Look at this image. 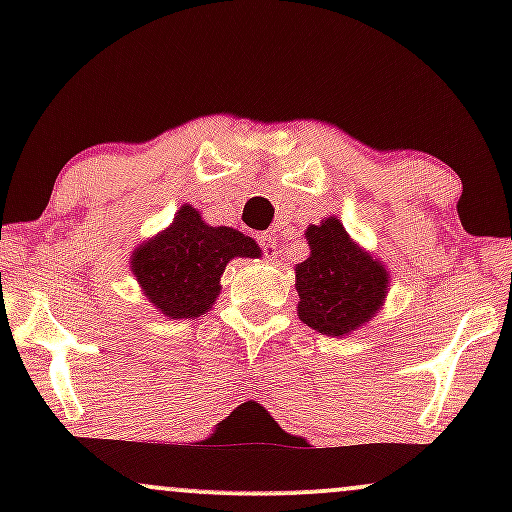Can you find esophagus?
<instances>
[{"instance_id": "34e87169", "label": "esophagus", "mask_w": 512, "mask_h": 512, "mask_svg": "<svg viewBox=\"0 0 512 512\" xmlns=\"http://www.w3.org/2000/svg\"><path fill=\"white\" fill-rule=\"evenodd\" d=\"M260 245H262L264 250L269 252V255H274V252H276V245H279V243H276V238H274V236H260Z\"/></svg>"}]
</instances>
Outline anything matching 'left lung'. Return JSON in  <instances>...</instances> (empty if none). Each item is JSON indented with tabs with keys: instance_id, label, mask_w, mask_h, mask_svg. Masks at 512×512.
I'll use <instances>...</instances> for the list:
<instances>
[{
	"instance_id": "left-lung-1",
	"label": "left lung",
	"mask_w": 512,
	"mask_h": 512,
	"mask_svg": "<svg viewBox=\"0 0 512 512\" xmlns=\"http://www.w3.org/2000/svg\"><path fill=\"white\" fill-rule=\"evenodd\" d=\"M310 257L296 267L298 317L327 337L366 325L387 296L385 264L363 252L339 219H325L305 231Z\"/></svg>"
}]
</instances>
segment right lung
Returning a JSON list of instances; mask_svg holds the SVG:
<instances>
[{
    "label": "right lung",
    "instance_id": "add662e5",
    "mask_svg": "<svg viewBox=\"0 0 512 512\" xmlns=\"http://www.w3.org/2000/svg\"><path fill=\"white\" fill-rule=\"evenodd\" d=\"M233 257H260V245L228 226H209L185 204L166 231L132 252V274L144 296L170 320L199 317L214 305Z\"/></svg>",
    "mask_w": 512,
    "mask_h": 512
}]
</instances>
